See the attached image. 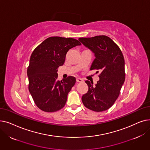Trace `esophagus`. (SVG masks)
I'll return each instance as SVG.
<instances>
[{"instance_id":"1","label":"esophagus","mask_w":150,"mask_h":150,"mask_svg":"<svg viewBox=\"0 0 150 150\" xmlns=\"http://www.w3.org/2000/svg\"><path fill=\"white\" fill-rule=\"evenodd\" d=\"M83 81H84V80L80 78H76V82H78V83H82Z\"/></svg>"}]
</instances>
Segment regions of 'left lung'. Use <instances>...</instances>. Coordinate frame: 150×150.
<instances>
[{
  "instance_id": "1",
  "label": "left lung",
  "mask_w": 150,
  "mask_h": 150,
  "mask_svg": "<svg viewBox=\"0 0 150 150\" xmlns=\"http://www.w3.org/2000/svg\"><path fill=\"white\" fill-rule=\"evenodd\" d=\"M78 40L95 55L91 70L101 71L95 86L88 80L85 81L89 89L82 96L83 103L93 111H106L115 103L125 80L123 55L119 46L105 35L80 38Z\"/></svg>"
}]
</instances>
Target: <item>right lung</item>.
Segmentation results:
<instances>
[{
  "label": "right lung",
  "mask_w": 150,
  "mask_h": 150,
  "mask_svg": "<svg viewBox=\"0 0 150 150\" xmlns=\"http://www.w3.org/2000/svg\"><path fill=\"white\" fill-rule=\"evenodd\" d=\"M80 45L74 38L53 36L46 39L31 54L27 69L28 89L42 111L56 112L65 106L76 79L69 76L58 80L57 69L64 64L67 52Z\"/></svg>",
  "instance_id": "add662e5"
}]
</instances>
